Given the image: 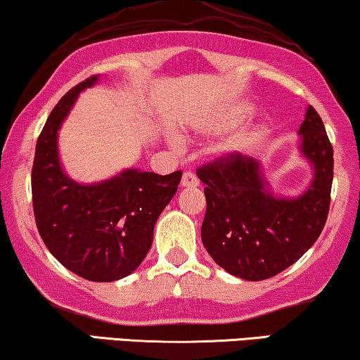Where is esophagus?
<instances>
[{
	"mask_svg": "<svg viewBox=\"0 0 360 360\" xmlns=\"http://www.w3.org/2000/svg\"><path fill=\"white\" fill-rule=\"evenodd\" d=\"M198 184V176H196L193 172H185L184 176H181V186H196Z\"/></svg>",
	"mask_w": 360,
	"mask_h": 360,
	"instance_id": "obj_1",
	"label": "esophagus"
}]
</instances>
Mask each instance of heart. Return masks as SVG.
<instances>
[{"mask_svg":"<svg viewBox=\"0 0 360 360\" xmlns=\"http://www.w3.org/2000/svg\"><path fill=\"white\" fill-rule=\"evenodd\" d=\"M249 112H250L249 106H243V108H239V110L228 112V115L216 121V124L213 126V132H223V131L231 129V127L238 126L239 122L244 121V117L248 116ZM252 141H254V134H243V136H238V137H234V139L226 142V146L223 147V149L226 152H240V150L248 149L249 144H252Z\"/></svg>","mask_w":360,"mask_h":360,"instance_id":"1","label":"heart"}]
</instances>
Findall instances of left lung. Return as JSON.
Segmentation results:
<instances>
[{"mask_svg": "<svg viewBox=\"0 0 360 360\" xmlns=\"http://www.w3.org/2000/svg\"><path fill=\"white\" fill-rule=\"evenodd\" d=\"M300 134L302 152L314 167V180L297 200L275 198L265 188L259 162L226 152L200 165L206 185L201 240L226 272L265 280L293 265L321 234L331 205L333 146L323 120L309 106Z\"/></svg>", "mask_w": 360, "mask_h": 360, "instance_id": "8db88e82", "label": "left lung"}]
</instances>
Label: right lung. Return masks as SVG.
I'll list each match as a JSON object with an SVG mask.
<instances>
[{
    "mask_svg": "<svg viewBox=\"0 0 360 360\" xmlns=\"http://www.w3.org/2000/svg\"><path fill=\"white\" fill-rule=\"evenodd\" d=\"M88 77L60 98L37 137L31 175L39 234L63 267L90 282H112L134 272L149 252L154 226L179 188L169 175L126 170L96 185H78L58 165L57 131Z\"/></svg>",
    "mask_w": 360,
    "mask_h": 360,
    "instance_id": "add662e5",
    "label": "right lung"
}]
</instances>
